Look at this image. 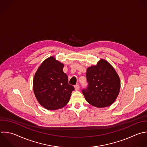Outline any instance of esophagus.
<instances>
[{
    "instance_id": "esophagus-1",
    "label": "esophagus",
    "mask_w": 147,
    "mask_h": 147,
    "mask_svg": "<svg viewBox=\"0 0 147 147\" xmlns=\"http://www.w3.org/2000/svg\"><path fill=\"white\" fill-rule=\"evenodd\" d=\"M80 88V86L79 84H76L75 86V90H78Z\"/></svg>"
}]
</instances>
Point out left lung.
Instances as JSON below:
<instances>
[{"label":"left lung","instance_id":"left-lung-1","mask_svg":"<svg viewBox=\"0 0 147 147\" xmlns=\"http://www.w3.org/2000/svg\"><path fill=\"white\" fill-rule=\"evenodd\" d=\"M88 87L82 90L87 102L97 107L113 104L120 90V80L114 68L104 59L90 67L86 72Z\"/></svg>","mask_w":147,"mask_h":147}]
</instances>
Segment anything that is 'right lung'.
<instances>
[{"label": "right lung", "mask_w": 147, "mask_h": 147, "mask_svg": "<svg viewBox=\"0 0 147 147\" xmlns=\"http://www.w3.org/2000/svg\"><path fill=\"white\" fill-rule=\"evenodd\" d=\"M64 64L51 56L38 68L33 80V90L39 103L47 110H55L69 102L74 87L68 84Z\"/></svg>", "instance_id": "obj_1"}]
</instances>
